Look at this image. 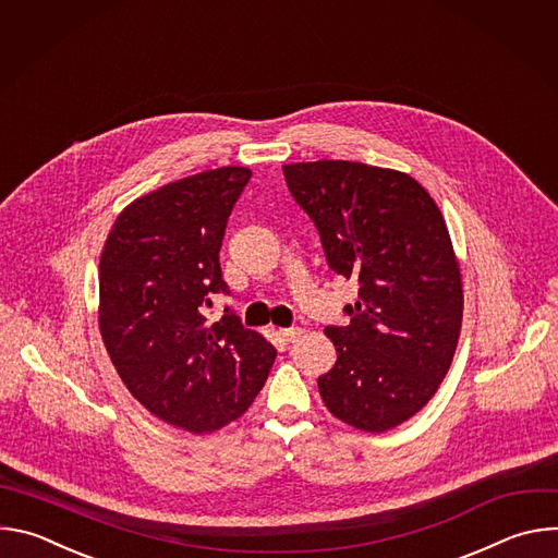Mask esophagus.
Returning a JSON list of instances; mask_svg holds the SVG:
<instances>
[{"instance_id": "esophagus-1", "label": "esophagus", "mask_w": 558, "mask_h": 558, "mask_svg": "<svg viewBox=\"0 0 558 558\" xmlns=\"http://www.w3.org/2000/svg\"><path fill=\"white\" fill-rule=\"evenodd\" d=\"M302 333H304V331L298 329V327H295V329H282V331H280V336H282L287 342H298V340L302 338Z\"/></svg>"}]
</instances>
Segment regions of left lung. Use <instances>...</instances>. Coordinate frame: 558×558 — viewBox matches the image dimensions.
I'll return each mask as SVG.
<instances>
[{
	"instance_id": "obj_1",
	"label": "left lung",
	"mask_w": 558,
	"mask_h": 558,
	"mask_svg": "<svg viewBox=\"0 0 558 558\" xmlns=\"http://www.w3.org/2000/svg\"><path fill=\"white\" fill-rule=\"evenodd\" d=\"M320 231L329 267L360 282L347 327H327L336 366L317 377L333 417L386 433L444 381L461 331L463 282L446 220L409 174L353 161L282 166Z\"/></svg>"
}]
</instances>
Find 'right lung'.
<instances>
[{
	"mask_svg": "<svg viewBox=\"0 0 558 558\" xmlns=\"http://www.w3.org/2000/svg\"><path fill=\"white\" fill-rule=\"evenodd\" d=\"M252 170L227 166L158 187L114 220L99 263L106 351L151 415L194 435L241 417L267 381L276 349L211 293H229L218 252Z\"/></svg>",
	"mask_w": 558,
	"mask_h": 558,
	"instance_id": "obj_1",
	"label": "right lung"
}]
</instances>
